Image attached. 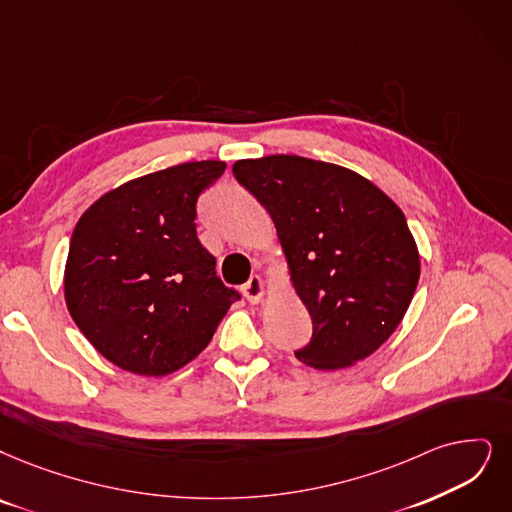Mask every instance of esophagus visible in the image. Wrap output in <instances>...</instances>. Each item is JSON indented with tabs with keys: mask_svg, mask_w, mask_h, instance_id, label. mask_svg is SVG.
Instances as JSON below:
<instances>
[{
	"mask_svg": "<svg viewBox=\"0 0 512 512\" xmlns=\"http://www.w3.org/2000/svg\"><path fill=\"white\" fill-rule=\"evenodd\" d=\"M267 294V281H264L260 275H254L248 283L243 285V296L250 302H260Z\"/></svg>",
	"mask_w": 512,
	"mask_h": 512,
	"instance_id": "1",
	"label": "esophagus"
}]
</instances>
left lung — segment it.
Segmentation results:
<instances>
[{
	"label": "left lung",
	"mask_w": 512,
	"mask_h": 512,
	"mask_svg": "<svg viewBox=\"0 0 512 512\" xmlns=\"http://www.w3.org/2000/svg\"><path fill=\"white\" fill-rule=\"evenodd\" d=\"M275 222L313 338L296 357L342 370L391 338L420 279V256L397 203L336 163L298 155L241 159L233 166Z\"/></svg>",
	"instance_id": "1"
}]
</instances>
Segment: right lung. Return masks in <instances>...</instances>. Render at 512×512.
Instances as JSON below:
<instances>
[{"mask_svg":"<svg viewBox=\"0 0 512 512\" xmlns=\"http://www.w3.org/2000/svg\"><path fill=\"white\" fill-rule=\"evenodd\" d=\"M227 163L189 161L102 195L75 224L67 309L94 349L138 376H166L210 344L239 300L197 239V199Z\"/></svg>","mask_w":512,"mask_h":512,"instance_id":"1","label":"right lung"}]
</instances>
